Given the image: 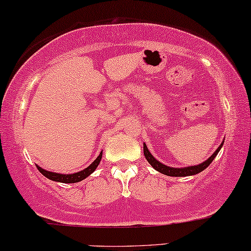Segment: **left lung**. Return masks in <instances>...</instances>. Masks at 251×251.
Wrapping results in <instances>:
<instances>
[{"label":"left lung","mask_w":251,"mask_h":251,"mask_svg":"<svg viewBox=\"0 0 251 251\" xmlns=\"http://www.w3.org/2000/svg\"><path fill=\"white\" fill-rule=\"evenodd\" d=\"M223 140H225V139H223ZM222 145H223V141L221 143V145L217 147L215 152H214L213 154L206 160V161H203L202 164H199L195 166H188V167H179V168L170 167V166L161 164L159 160H156L154 156L152 155V153L150 152L145 143H144V154L147 161L150 162V165L152 166L155 171H158L159 173L168 175V176H189V175H195L198 173H201L203 170H206L208 166L212 164L213 160L215 159V156L217 155V153L220 152V150L222 149Z\"/></svg>","instance_id":"1"}]
</instances>
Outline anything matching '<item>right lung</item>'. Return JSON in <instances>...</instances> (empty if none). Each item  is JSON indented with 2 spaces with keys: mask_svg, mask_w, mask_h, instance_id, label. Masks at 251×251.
Instances as JSON below:
<instances>
[{
  "mask_svg": "<svg viewBox=\"0 0 251 251\" xmlns=\"http://www.w3.org/2000/svg\"><path fill=\"white\" fill-rule=\"evenodd\" d=\"M101 156H102V152H100V154L97 156V159L92 162L91 165L89 166V167L84 168L83 171H79V172H77V173H72V174L56 173V172H50V171L43 170V168L39 167L38 165H36V166H37V170L41 172V173L43 174L45 177H48L49 180L56 181V182H62V183H76V182H79V181H81V180L86 179L89 175H91L93 172L96 171V168L98 167L99 162H100Z\"/></svg>",
  "mask_w": 251,
  "mask_h": 251,
  "instance_id": "obj_1",
  "label": "right lung"
}]
</instances>
